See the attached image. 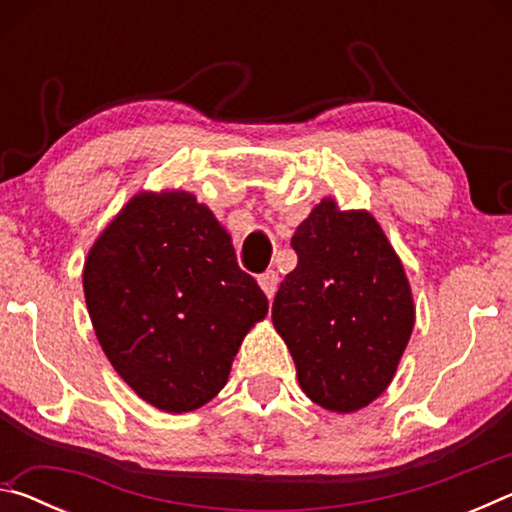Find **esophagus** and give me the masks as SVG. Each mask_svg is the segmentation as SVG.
Returning a JSON list of instances; mask_svg holds the SVG:
<instances>
[{
	"mask_svg": "<svg viewBox=\"0 0 512 512\" xmlns=\"http://www.w3.org/2000/svg\"><path fill=\"white\" fill-rule=\"evenodd\" d=\"M257 282H259V287H262V291L266 293V298L271 300L277 291V282H280V277H277L275 271H266L257 277Z\"/></svg>",
	"mask_w": 512,
	"mask_h": 512,
	"instance_id": "1",
	"label": "esophagus"
}]
</instances>
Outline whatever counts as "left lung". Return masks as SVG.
Segmentation results:
<instances>
[{"label": "left lung", "mask_w": 512, "mask_h": 512, "mask_svg": "<svg viewBox=\"0 0 512 512\" xmlns=\"http://www.w3.org/2000/svg\"><path fill=\"white\" fill-rule=\"evenodd\" d=\"M298 266L273 300V325L300 388L334 413H354L391 384L415 325L409 277L368 210L320 201L291 237Z\"/></svg>", "instance_id": "left-lung-1"}]
</instances>
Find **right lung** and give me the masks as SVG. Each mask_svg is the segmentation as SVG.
<instances>
[{"label":"right lung","instance_id":"add662e5","mask_svg":"<svg viewBox=\"0 0 512 512\" xmlns=\"http://www.w3.org/2000/svg\"><path fill=\"white\" fill-rule=\"evenodd\" d=\"M83 293L112 368L164 413L219 395L244 336L268 314L228 230L183 189L121 207L85 257Z\"/></svg>","mask_w":512,"mask_h":512}]
</instances>
